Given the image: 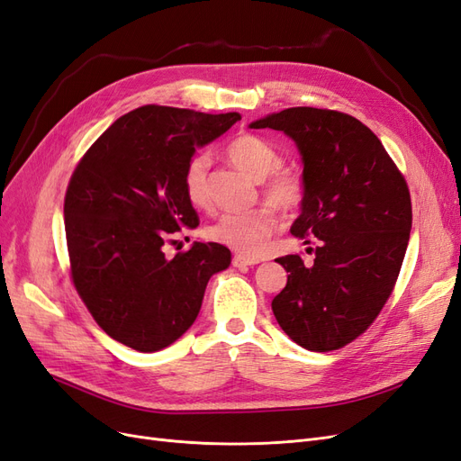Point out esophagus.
<instances>
[{"label":"esophagus","mask_w":461,"mask_h":461,"mask_svg":"<svg viewBox=\"0 0 461 461\" xmlns=\"http://www.w3.org/2000/svg\"><path fill=\"white\" fill-rule=\"evenodd\" d=\"M256 263H259V259L244 258V256H234V258H232V265H234V267H239V269L252 267V265H256Z\"/></svg>","instance_id":"1"}]
</instances>
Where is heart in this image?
<instances>
[{
  "mask_svg": "<svg viewBox=\"0 0 461 461\" xmlns=\"http://www.w3.org/2000/svg\"><path fill=\"white\" fill-rule=\"evenodd\" d=\"M227 158L240 171L256 180H263V194L271 203L292 212L302 203V176L290 169H278L281 153L267 140L254 134H240L227 146ZM207 169L209 158L205 153L194 156L183 173V188L186 200L203 207L207 203ZM276 227V215L271 205H258L244 212L219 213L205 227L209 240L227 246L242 256H259L267 246Z\"/></svg>",
  "mask_w": 461,
  "mask_h": 461,
  "instance_id": "obj_1",
  "label": "heart"
}]
</instances>
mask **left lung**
I'll list each match as a JSON object with an SVG mask.
<instances>
[{
    "mask_svg": "<svg viewBox=\"0 0 461 461\" xmlns=\"http://www.w3.org/2000/svg\"><path fill=\"white\" fill-rule=\"evenodd\" d=\"M249 129L294 140L303 198L290 232L317 239L312 263L276 259L290 273L271 302L276 323L305 350H339L373 323L394 288L411 230L406 180L379 138L340 111L290 107Z\"/></svg>",
    "mask_w": 461,
    "mask_h": 461,
    "instance_id": "left-lung-1",
    "label": "left lung"
}]
</instances>
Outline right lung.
Listing matches in <instances>:
<instances>
[{
    "mask_svg": "<svg viewBox=\"0 0 461 461\" xmlns=\"http://www.w3.org/2000/svg\"><path fill=\"white\" fill-rule=\"evenodd\" d=\"M239 119L138 107L97 138L71 176L63 212L75 288L95 323L132 350L158 352L183 337L209 278L230 265L217 242H194L173 259L163 246L200 225L183 188L186 163Z\"/></svg>",
    "mask_w": 461,
    "mask_h": 461,
    "instance_id": "1",
    "label": "right lung"
}]
</instances>
